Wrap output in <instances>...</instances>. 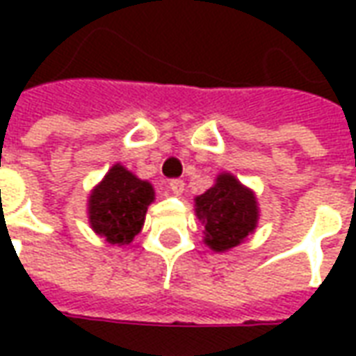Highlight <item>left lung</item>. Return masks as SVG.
Returning a JSON list of instances; mask_svg holds the SVG:
<instances>
[{
    "instance_id": "obj_1",
    "label": "left lung",
    "mask_w": 356,
    "mask_h": 356,
    "mask_svg": "<svg viewBox=\"0 0 356 356\" xmlns=\"http://www.w3.org/2000/svg\"><path fill=\"white\" fill-rule=\"evenodd\" d=\"M154 188L122 163H114L89 194V223L99 236L118 246L129 244L143 229Z\"/></svg>"
}]
</instances>
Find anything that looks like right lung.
<instances>
[{
    "label": "right lung",
    "mask_w": 356,
    "mask_h": 356,
    "mask_svg": "<svg viewBox=\"0 0 356 356\" xmlns=\"http://www.w3.org/2000/svg\"><path fill=\"white\" fill-rule=\"evenodd\" d=\"M196 216L204 223V242L216 252L238 246L257 227L259 208L254 193L231 173H221L216 185L194 198Z\"/></svg>",
    "instance_id": "add662e5"
}]
</instances>
